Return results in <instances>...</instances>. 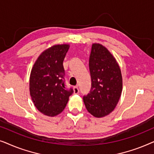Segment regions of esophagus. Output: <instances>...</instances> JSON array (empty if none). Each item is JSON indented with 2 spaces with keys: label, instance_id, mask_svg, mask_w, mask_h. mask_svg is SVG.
<instances>
[{
  "label": "esophagus",
  "instance_id": "obj_1",
  "mask_svg": "<svg viewBox=\"0 0 154 154\" xmlns=\"http://www.w3.org/2000/svg\"><path fill=\"white\" fill-rule=\"evenodd\" d=\"M73 92H74V94L79 93V89L78 86H74V87H73Z\"/></svg>",
  "mask_w": 154,
  "mask_h": 154
}]
</instances>
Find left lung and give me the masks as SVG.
<instances>
[{"label": "left lung", "instance_id": "left-lung-1", "mask_svg": "<svg viewBox=\"0 0 154 154\" xmlns=\"http://www.w3.org/2000/svg\"><path fill=\"white\" fill-rule=\"evenodd\" d=\"M89 69L91 89L83 97L84 104L94 117H104L112 112L121 97L123 89L121 69L111 52L99 43L92 45Z\"/></svg>", "mask_w": 154, "mask_h": 154}]
</instances>
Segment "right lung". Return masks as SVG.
<instances>
[{
    "label": "right lung",
    "mask_w": 154,
    "mask_h": 154,
    "mask_svg": "<svg viewBox=\"0 0 154 154\" xmlns=\"http://www.w3.org/2000/svg\"><path fill=\"white\" fill-rule=\"evenodd\" d=\"M69 48L67 44L52 46L42 52L31 69V99L38 110L48 116L60 114L73 92L72 88L66 90L64 85L63 62Z\"/></svg>",
    "instance_id": "1"
}]
</instances>
